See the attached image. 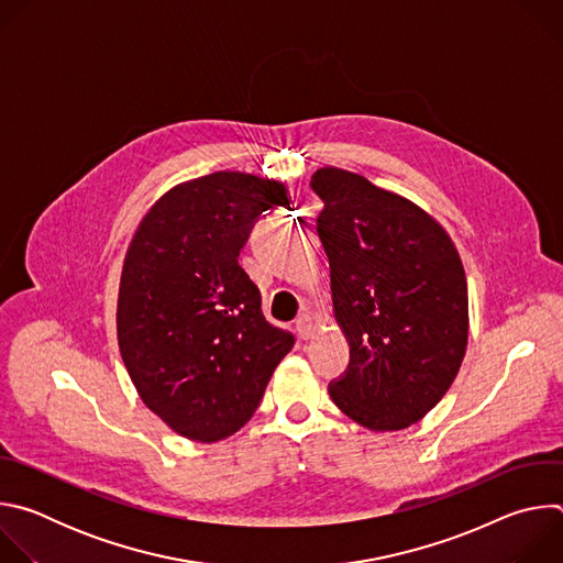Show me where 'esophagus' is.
I'll use <instances>...</instances> for the list:
<instances>
[{
	"instance_id": "1",
	"label": "esophagus",
	"mask_w": 563,
	"mask_h": 563,
	"mask_svg": "<svg viewBox=\"0 0 563 563\" xmlns=\"http://www.w3.org/2000/svg\"><path fill=\"white\" fill-rule=\"evenodd\" d=\"M296 330L302 339H311L313 334V318L309 313H300L298 320H296Z\"/></svg>"
}]
</instances>
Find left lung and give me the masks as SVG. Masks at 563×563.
<instances>
[{"label": "left lung", "instance_id": "obj_1", "mask_svg": "<svg viewBox=\"0 0 563 563\" xmlns=\"http://www.w3.org/2000/svg\"><path fill=\"white\" fill-rule=\"evenodd\" d=\"M311 189L325 202L318 235L350 345L347 372L330 396L367 430H406L439 404L465 356L461 256L426 209L358 174L323 167Z\"/></svg>", "mask_w": 563, "mask_h": 563}]
</instances>
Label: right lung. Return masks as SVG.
Segmentation results:
<instances>
[{
    "label": "right lung",
    "mask_w": 563,
    "mask_h": 563,
    "mask_svg": "<svg viewBox=\"0 0 563 563\" xmlns=\"http://www.w3.org/2000/svg\"><path fill=\"white\" fill-rule=\"evenodd\" d=\"M285 183L216 172L172 187L140 220L120 276L118 345L142 404L185 439L243 428L294 336L269 325L238 265Z\"/></svg>",
    "instance_id": "obj_1"
}]
</instances>
